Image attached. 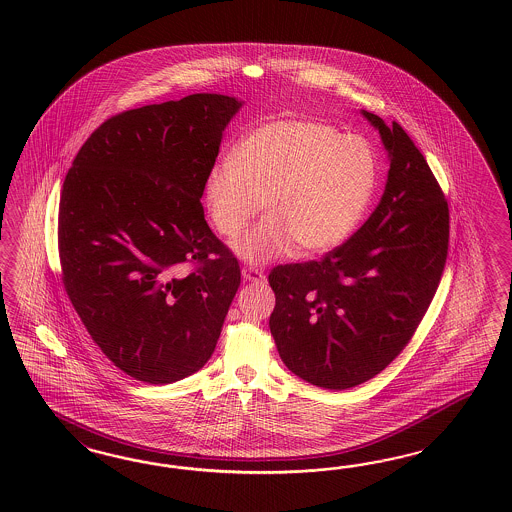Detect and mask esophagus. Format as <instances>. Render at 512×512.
Instances as JSON below:
<instances>
[{
  "label": "esophagus",
  "instance_id": "34e87169",
  "mask_svg": "<svg viewBox=\"0 0 512 512\" xmlns=\"http://www.w3.org/2000/svg\"><path fill=\"white\" fill-rule=\"evenodd\" d=\"M242 278L249 283H264V274L257 268H242Z\"/></svg>",
  "mask_w": 512,
  "mask_h": 512
}]
</instances>
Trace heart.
Segmentation results:
<instances>
[{
	"mask_svg": "<svg viewBox=\"0 0 512 512\" xmlns=\"http://www.w3.org/2000/svg\"><path fill=\"white\" fill-rule=\"evenodd\" d=\"M377 186V159L368 140L340 135L317 120H276L249 131L231 161L216 163L204 182V206L216 231L236 238V255L263 264L295 249L319 255L357 229Z\"/></svg>",
	"mask_w": 512,
	"mask_h": 512,
	"instance_id": "heart-1",
	"label": "heart"
}]
</instances>
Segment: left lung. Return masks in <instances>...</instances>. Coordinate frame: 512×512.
I'll return each mask as SVG.
<instances>
[{
    "mask_svg": "<svg viewBox=\"0 0 512 512\" xmlns=\"http://www.w3.org/2000/svg\"><path fill=\"white\" fill-rule=\"evenodd\" d=\"M360 114L387 150L372 216L323 261L276 266L270 332L283 364L311 385L345 390L402 353L434 298L449 249V204L400 125Z\"/></svg>",
    "mask_w": 512,
    "mask_h": 512,
    "instance_id": "8db88e82",
    "label": "left lung"
}]
</instances>
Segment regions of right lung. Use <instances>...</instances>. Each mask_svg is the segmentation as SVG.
<instances>
[{
	"mask_svg": "<svg viewBox=\"0 0 512 512\" xmlns=\"http://www.w3.org/2000/svg\"><path fill=\"white\" fill-rule=\"evenodd\" d=\"M242 105L193 93L112 116L65 176V291L101 351L142 383L199 372L240 287L238 261L210 231L201 197ZM184 262L198 268L182 275Z\"/></svg>",
	"mask_w": 512,
	"mask_h": 512,
	"instance_id": "right-lung-1",
	"label": "right lung"
}]
</instances>
